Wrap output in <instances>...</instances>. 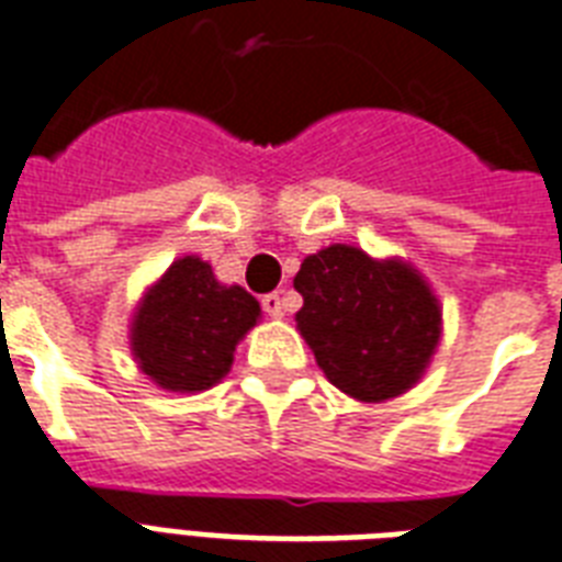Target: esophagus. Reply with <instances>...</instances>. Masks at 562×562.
Returning <instances> with one entry per match:
<instances>
[{
	"mask_svg": "<svg viewBox=\"0 0 562 562\" xmlns=\"http://www.w3.org/2000/svg\"><path fill=\"white\" fill-rule=\"evenodd\" d=\"M260 304H263L267 316H272V319H284V295L281 293H267L260 299Z\"/></svg>",
	"mask_w": 562,
	"mask_h": 562,
	"instance_id": "34e87169",
	"label": "esophagus"
}]
</instances>
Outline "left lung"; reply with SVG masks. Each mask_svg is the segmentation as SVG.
I'll list each match as a JSON object with an SVG mask.
<instances>
[{
    "label": "left lung",
    "instance_id": "8db88e82",
    "mask_svg": "<svg viewBox=\"0 0 562 562\" xmlns=\"http://www.w3.org/2000/svg\"><path fill=\"white\" fill-rule=\"evenodd\" d=\"M295 328L330 384L381 404L416 386L442 337V307L419 269L334 243L302 260Z\"/></svg>",
    "mask_w": 562,
    "mask_h": 562
}]
</instances>
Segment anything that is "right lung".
<instances>
[{
	"label": "right lung",
	"instance_id": "obj_1",
	"mask_svg": "<svg viewBox=\"0 0 562 562\" xmlns=\"http://www.w3.org/2000/svg\"><path fill=\"white\" fill-rule=\"evenodd\" d=\"M260 322L240 284H222L207 260L184 255L143 290L128 325L137 369L167 393H204L232 372L234 351Z\"/></svg>",
	"mask_w": 562,
	"mask_h": 562
}]
</instances>
